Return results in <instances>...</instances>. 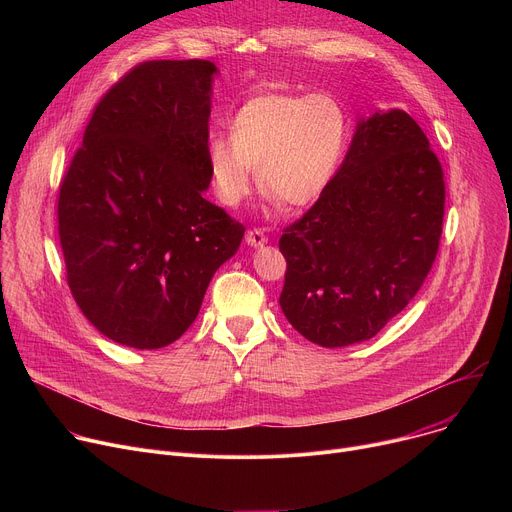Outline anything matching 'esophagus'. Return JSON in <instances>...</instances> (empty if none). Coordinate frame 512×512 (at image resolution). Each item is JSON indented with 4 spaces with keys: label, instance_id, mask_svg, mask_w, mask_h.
I'll use <instances>...</instances> for the list:
<instances>
[{
    "label": "esophagus",
    "instance_id": "esophagus-1",
    "mask_svg": "<svg viewBox=\"0 0 512 512\" xmlns=\"http://www.w3.org/2000/svg\"><path fill=\"white\" fill-rule=\"evenodd\" d=\"M245 241L249 247H263L267 243V235L261 229H251V231H247Z\"/></svg>",
    "mask_w": 512,
    "mask_h": 512
}]
</instances>
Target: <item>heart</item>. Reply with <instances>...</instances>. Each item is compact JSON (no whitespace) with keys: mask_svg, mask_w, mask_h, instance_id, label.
I'll use <instances>...</instances> for the list:
<instances>
[{"mask_svg":"<svg viewBox=\"0 0 512 512\" xmlns=\"http://www.w3.org/2000/svg\"><path fill=\"white\" fill-rule=\"evenodd\" d=\"M231 139L206 143V166L223 204H241L253 188L287 208L314 204L332 182L348 139L342 103L328 93H263L229 121Z\"/></svg>","mask_w":512,"mask_h":512,"instance_id":"b5f03b06","label":"heart"}]
</instances>
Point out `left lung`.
<instances>
[{
  "label": "left lung",
  "instance_id": "1",
  "mask_svg": "<svg viewBox=\"0 0 512 512\" xmlns=\"http://www.w3.org/2000/svg\"><path fill=\"white\" fill-rule=\"evenodd\" d=\"M446 184L415 119H360L346 158L316 204L283 229L279 306L324 348L373 338L415 298L440 247Z\"/></svg>",
  "mask_w": 512,
  "mask_h": 512
}]
</instances>
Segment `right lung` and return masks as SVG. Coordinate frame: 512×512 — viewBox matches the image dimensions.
I'll return each mask as SVG.
<instances>
[{"label":"right lung","instance_id":"add662e5","mask_svg":"<svg viewBox=\"0 0 512 512\" xmlns=\"http://www.w3.org/2000/svg\"><path fill=\"white\" fill-rule=\"evenodd\" d=\"M210 60H150L97 103L58 194L72 298L109 340L154 350L196 320L245 227L202 192Z\"/></svg>","mask_w":512,"mask_h":512}]
</instances>
